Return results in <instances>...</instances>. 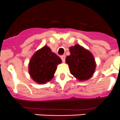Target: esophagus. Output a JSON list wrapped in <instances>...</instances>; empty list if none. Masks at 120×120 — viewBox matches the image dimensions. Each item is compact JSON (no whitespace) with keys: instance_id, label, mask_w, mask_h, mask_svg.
<instances>
[{"instance_id":"34e87169","label":"esophagus","mask_w":120,"mask_h":120,"mask_svg":"<svg viewBox=\"0 0 120 120\" xmlns=\"http://www.w3.org/2000/svg\"><path fill=\"white\" fill-rule=\"evenodd\" d=\"M61 59H62V62H65V55H62V56H61Z\"/></svg>"}]
</instances>
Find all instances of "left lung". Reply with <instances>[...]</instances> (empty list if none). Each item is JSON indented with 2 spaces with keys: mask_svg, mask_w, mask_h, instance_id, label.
<instances>
[{
  "mask_svg": "<svg viewBox=\"0 0 120 120\" xmlns=\"http://www.w3.org/2000/svg\"><path fill=\"white\" fill-rule=\"evenodd\" d=\"M69 49L70 55L66 57L65 62L71 74L80 81L90 79L94 75L96 67L93 54L79 44L71 46Z\"/></svg>",
  "mask_w": 120,
  "mask_h": 120,
  "instance_id": "1",
  "label": "left lung"
}]
</instances>
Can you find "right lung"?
<instances>
[{
  "label": "right lung",
  "mask_w": 120,
  "mask_h": 120,
  "mask_svg": "<svg viewBox=\"0 0 120 120\" xmlns=\"http://www.w3.org/2000/svg\"><path fill=\"white\" fill-rule=\"evenodd\" d=\"M62 61L47 45L37 50L30 59L29 73L35 82L43 84L53 78L57 65Z\"/></svg>",
  "instance_id": "obj_1"
}]
</instances>
